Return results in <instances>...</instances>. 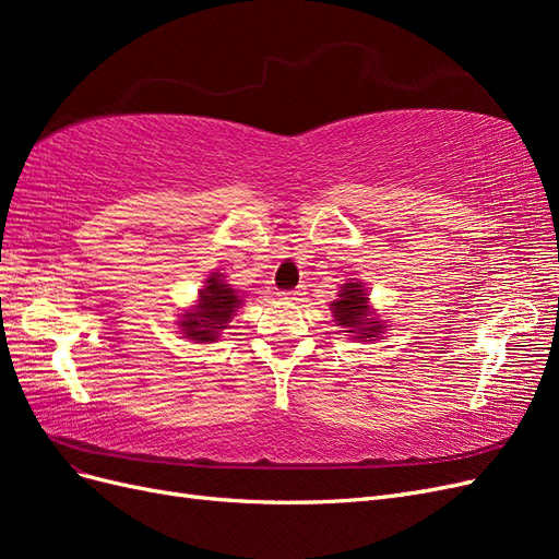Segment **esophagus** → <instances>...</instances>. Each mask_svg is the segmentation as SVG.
<instances>
[{
  "mask_svg": "<svg viewBox=\"0 0 559 559\" xmlns=\"http://www.w3.org/2000/svg\"><path fill=\"white\" fill-rule=\"evenodd\" d=\"M298 296H300V292H282L280 294L282 300H298Z\"/></svg>",
  "mask_w": 559,
  "mask_h": 559,
  "instance_id": "34e87169",
  "label": "esophagus"
}]
</instances>
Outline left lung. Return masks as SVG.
Listing matches in <instances>:
<instances>
[{"label":"left lung","instance_id":"8db88e82","mask_svg":"<svg viewBox=\"0 0 559 559\" xmlns=\"http://www.w3.org/2000/svg\"><path fill=\"white\" fill-rule=\"evenodd\" d=\"M331 317L337 326L359 343L378 341L389 329V321L370 302L368 286L361 280H349L341 284L337 298L331 300Z\"/></svg>","mask_w":559,"mask_h":559}]
</instances>
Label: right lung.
<instances>
[{
    "label": "right lung",
    "mask_w": 559,
    "mask_h": 559,
    "mask_svg": "<svg viewBox=\"0 0 559 559\" xmlns=\"http://www.w3.org/2000/svg\"><path fill=\"white\" fill-rule=\"evenodd\" d=\"M245 306V294L228 284L224 273H210L191 308H183L177 329L193 343H216L222 331L228 329L230 319Z\"/></svg>",
    "instance_id": "add662e5"
}]
</instances>
